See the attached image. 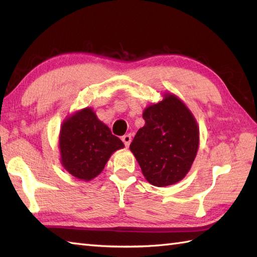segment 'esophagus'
I'll use <instances>...</instances> for the list:
<instances>
[{
	"label": "esophagus",
	"instance_id": "34e87169",
	"mask_svg": "<svg viewBox=\"0 0 257 257\" xmlns=\"http://www.w3.org/2000/svg\"><path fill=\"white\" fill-rule=\"evenodd\" d=\"M121 140H122V143H123V145H124L125 147H129L130 143H132V135L128 134V135L122 136Z\"/></svg>",
	"mask_w": 257,
	"mask_h": 257
}]
</instances>
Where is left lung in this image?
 <instances>
[{"label": "left lung", "mask_w": 257, "mask_h": 257, "mask_svg": "<svg viewBox=\"0 0 257 257\" xmlns=\"http://www.w3.org/2000/svg\"><path fill=\"white\" fill-rule=\"evenodd\" d=\"M145 125L136 134L130 150L145 178L156 187L182 180L199 148V129L184 103L166 95L159 103L145 109Z\"/></svg>", "instance_id": "1"}]
</instances>
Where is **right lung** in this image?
<instances>
[{
    "label": "right lung",
    "mask_w": 257,
    "mask_h": 257,
    "mask_svg": "<svg viewBox=\"0 0 257 257\" xmlns=\"http://www.w3.org/2000/svg\"><path fill=\"white\" fill-rule=\"evenodd\" d=\"M122 147V141L113 136L89 108L65 120L59 135L64 168L74 177L86 181L97 177L112 152Z\"/></svg>",
    "instance_id": "obj_1"
}]
</instances>
